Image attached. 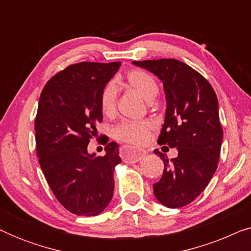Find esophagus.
<instances>
[{"label":"esophagus","instance_id":"1","mask_svg":"<svg viewBox=\"0 0 251 251\" xmlns=\"http://www.w3.org/2000/svg\"><path fill=\"white\" fill-rule=\"evenodd\" d=\"M146 152L144 150L136 149V147L123 146L121 149V156L123 162L126 163H136L145 156Z\"/></svg>","mask_w":251,"mask_h":251}]
</instances>
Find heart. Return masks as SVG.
Segmentation results:
<instances>
[{"label": "heart", "instance_id": "b5f03b06", "mask_svg": "<svg viewBox=\"0 0 251 251\" xmlns=\"http://www.w3.org/2000/svg\"><path fill=\"white\" fill-rule=\"evenodd\" d=\"M125 83L128 88L137 92L140 97L151 102L156 97L157 83L146 72L133 70L126 74ZM100 108L105 115L112 116L115 114L118 106V89L113 82H108L100 92ZM154 129V123L151 120H139V121H123L115 126L114 135L119 140L131 144L142 145L150 138L151 131Z\"/></svg>", "mask_w": 251, "mask_h": 251}]
</instances>
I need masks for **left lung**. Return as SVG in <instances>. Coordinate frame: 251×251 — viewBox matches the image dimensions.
Wrapping results in <instances>:
<instances>
[{
  "mask_svg": "<svg viewBox=\"0 0 251 251\" xmlns=\"http://www.w3.org/2000/svg\"><path fill=\"white\" fill-rule=\"evenodd\" d=\"M156 75L163 83L167 108L160 145L176 147L178 156L162 157L164 170L153 185L157 201L168 208L191 203L211 180L219 160L223 129L214 89L202 75L183 61H132Z\"/></svg>",
  "mask_w": 251,
  "mask_h": 251,
  "instance_id": "obj_1",
  "label": "left lung"
}]
</instances>
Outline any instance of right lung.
Listing matches in <instances>:
<instances>
[{
    "instance_id": "1",
    "label": "right lung",
    "mask_w": 251,
    "mask_h": 251,
    "mask_svg": "<svg viewBox=\"0 0 251 251\" xmlns=\"http://www.w3.org/2000/svg\"><path fill=\"white\" fill-rule=\"evenodd\" d=\"M121 66L78 63L51 77L40 96L35 119L36 153L57 200L77 216H97L113 198L119 145L105 155L88 152L96 125L102 121L100 92Z\"/></svg>"
}]
</instances>
